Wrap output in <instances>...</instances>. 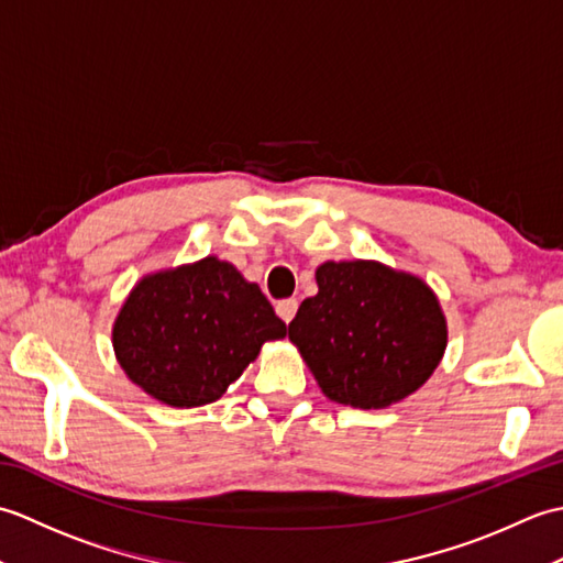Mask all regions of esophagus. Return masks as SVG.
<instances>
[{"instance_id": "34e87169", "label": "esophagus", "mask_w": 563, "mask_h": 563, "mask_svg": "<svg viewBox=\"0 0 563 563\" xmlns=\"http://www.w3.org/2000/svg\"><path fill=\"white\" fill-rule=\"evenodd\" d=\"M297 305L300 302H297L295 297H288V300H280L278 305H275V312H278V317L285 321V324H290L292 317L297 314Z\"/></svg>"}]
</instances>
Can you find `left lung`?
Returning a JSON list of instances; mask_svg holds the SVG:
<instances>
[{
    "label": "left lung",
    "instance_id": "obj_1",
    "mask_svg": "<svg viewBox=\"0 0 563 563\" xmlns=\"http://www.w3.org/2000/svg\"><path fill=\"white\" fill-rule=\"evenodd\" d=\"M317 285L288 333L329 399L385 409L433 375L448 327L423 280L375 261H329Z\"/></svg>",
    "mask_w": 563,
    "mask_h": 563
}]
</instances>
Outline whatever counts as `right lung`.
<instances>
[{
	"mask_svg": "<svg viewBox=\"0 0 563 563\" xmlns=\"http://www.w3.org/2000/svg\"><path fill=\"white\" fill-rule=\"evenodd\" d=\"M285 333L258 285L208 256L142 278L115 319L113 349L135 385L188 409L218 401L261 345Z\"/></svg>",
	"mask_w": 563,
	"mask_h": 563,
	"instance_id": "right-lung-1",
	"label": "right lung"
}]
</instances>
